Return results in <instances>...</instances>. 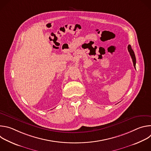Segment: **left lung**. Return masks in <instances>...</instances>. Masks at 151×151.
<instances>
[{
  "label": "left lung",
  "mask_w": 151,
  "mask_h": 151,
  "mask_svg": "<svg viewBox=\"0 0 151 151\" xmlns=\"http://www.w3.org/2000/svg\"><path fill=\"white\" fill-rule=\"evenodd\" d=\"M128 52H129V53H130V55H131V57H132V60H133V63L134 67V68L136 69V56H135L134 52L133 50H132V47H131L130 45H128Z\"/></svg>",
  "instance_id": "left-lung-1"
}]
</instances>
